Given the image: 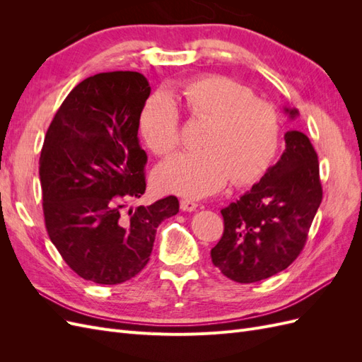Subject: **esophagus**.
<instances>
[{
	"mask_svg": "<svg viewBox=\"0 0 362 362\" xmlns=\"http://www.w3.org/2000/svg\"><path fill=\"white\" fill-rule=\"evenodd\" d=\"M181 210L182 211H194L198 208V204L190 201V199H181Z\"/></svg>",
	"mask_w": 362,
	"mask_h": 362,
	"instance_id": "1",
	"label": "esophagus"
}]
</instances>
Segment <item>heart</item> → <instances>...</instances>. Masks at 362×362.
I'll return each instance as SVG.
<instances>
[{
  "instance_id": "heart-1",
  "label": "heart",
  "mask_w": 362,
  "mask_h": 362,
  "mask_svg": "<svg viewBox=\"0 0 362 362\" xmlns=\"http://www.w3.org/2000/svg\"><path fill=\"white\" fill-rule=\"evenodd\" d=\"M192 122L204 124L199 151H184L156 170L157 187L166 193L199 199L234 184L258 180L275 157L281 122L276 108L254 98L247 87L221 75H206L175 92ZM140 134L157 156L180 144L181 119L168 95H154L140 113Z\"/></svg>"
}]
</instances>
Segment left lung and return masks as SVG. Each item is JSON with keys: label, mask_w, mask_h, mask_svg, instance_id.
<instances>
[{"label": "left lung", "mask_w": 362, "mask_h": 362, "mask_svg": "<svg viewBox=\"0 0 362 362\" xmlns=\"http://www.w3.org/2000/svg\"><path fill=\"white\" fill-rule=\"evenodd\" d=\"M291 119L296 108H284ZM279 161L240 199L221 211L223 235L211 249L213 264L240 284L286 270L302 252L323 190L319 158L310 139L287 131Z\"/></svg>", "instance_id": "1"}]
</instances>
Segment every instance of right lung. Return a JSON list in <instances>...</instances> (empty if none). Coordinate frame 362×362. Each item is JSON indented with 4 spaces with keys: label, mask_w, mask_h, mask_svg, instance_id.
Returning a JSON list of instances; mask_svg holds the SVG:
<instances>
[{
    "label": "right lung",
    "mask_w": 362,
    "mask_h": 362,
    "mask_svg": "<svg viewBox=\"0 0 362 362\" xmlns=\"http://www.w3.org/2000/svg\"><path fill=\"white\" fill-rule=\"evenodd\" d=\"M151 87L139 72L89 76L54 116L39 158L43 216L54 246L86 281L116 286L141 272L177 196L124 210L146 190L139 122Z\"/></svg>",
    "instance_id": "add662e5"
}]
</instances>
